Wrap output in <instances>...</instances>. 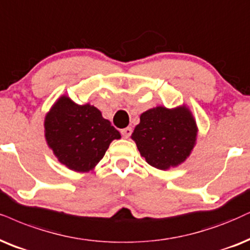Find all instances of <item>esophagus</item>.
I'll list each match as a JSON object with an SVG mask.
<instances>
[{
	"instance_id": "obj_1",
	"label": "esophagus",
	"mask_w": 250,
	"mask_h": 250,
	"mask_svg": "<svg viewBox=\"0 0 250 250\" xmlns=\"http://www.w3.org/2000/svg\"><path fill=\"white\" fill-rule=\"evenodd\" d=\"M131 132H132V129H131L130 127H127V128L122 129V130H121V134H122V136H123V137H125V138H129V137H130Z\"/></svg>"
}]
</instances>
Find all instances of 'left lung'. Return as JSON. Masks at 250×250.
I'll use <instances>...</instances> for the list:
<instances>
[{"mask_svg":"<svg viewBox=\"0 0 250 250\" xmlns=\"http://www.w3.org/2000/svg\"><path fill=\"white\" fill-rule=\"evenodd\" d=\"M140 120L131 140L148 165L166 170L181 165L190 156L198 128L187 106L153 107L142 113Z\"/></svg>","mask_w":250,"mask_h":250,"instance_id":"obj_1","label":"left lung"}]
</instances>
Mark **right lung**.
<instances>
[{"instance_id":"add662e5","label":"right lung","mask_w":250,"mask_h":250,"mask_svg":"<svg viewBox=\"0 0 250 250\" xmlns=\"http://www.w3.org/2000/svg\"><path fill=\"white\" fill-rule=\"evenodd\" d=\"M43 127L47 145L59 162L80 173L94 169L112 141L121 138L97 107L78 105L65 94L47 113Z\"/></svg>"}]
</instances>
